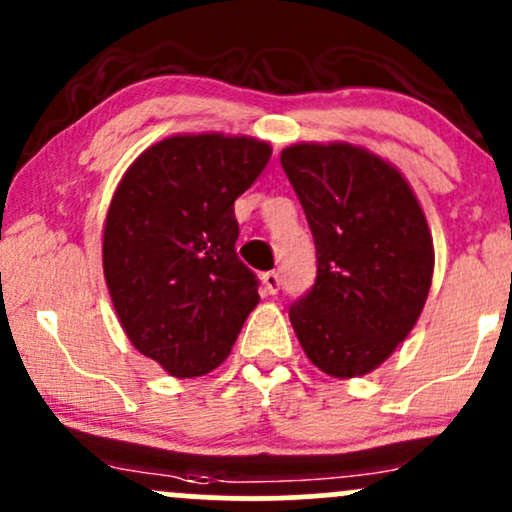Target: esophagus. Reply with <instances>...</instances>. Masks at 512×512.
<instances>
[{"instance_id":"obj_1","label":"esophagus","mask_w":512,"mask_h":512,"mask_svg":"<svg viewBox=\"0 0 512 512\" xmlns=\"http://www.w3.org/2000/svg\"><path fill=\"white\" fill-rule=\"evenodd\" d=\"M279 286H281V276L279 274H276V272L262 274V291L267 293V296H274V293L279 291Z\"/></svg>"}]
</instances>
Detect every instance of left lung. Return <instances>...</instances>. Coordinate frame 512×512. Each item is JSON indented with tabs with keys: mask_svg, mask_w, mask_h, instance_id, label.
Masks as SVG:
<instances>
[{
	"mask_svg": "<svg viewBox=\"0 0 512 512\" xmlns=\"http://www.w3.org/2000/svg\"><path fill=\"white\" fill-rule=\"evenodd\" d=\"M317 252L315 286L291 305L293 332L322 373H373L409 337L431 291L433 238L397 166L346 142L281 151Z\"/></svg>",
	"mask_w": 512,
	"mask_h": 512,
	"instance_id": "8db88e82",
	"label": "left lung"
}]
</instances>
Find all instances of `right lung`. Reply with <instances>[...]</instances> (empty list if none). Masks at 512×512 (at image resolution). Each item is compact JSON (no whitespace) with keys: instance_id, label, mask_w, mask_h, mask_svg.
I'll return each instance as SVG.
<instances>
[{"instance_id":"1","label":"right lung","mask_w":512,"mask_h":512,"mask_svg":"<svg viewBox=\"0 0 512 512\" xmlns=\"http://www.w3.org/2000/svg\"><path fill=\"white\" fill-rule=\"evenodd\" d=\"M272 156L238 134H173L117 182L103 226V274L139 354L173 378H199L231 354L260 303L238 260L233 202Z\"/></svg>"}]
</instances>
